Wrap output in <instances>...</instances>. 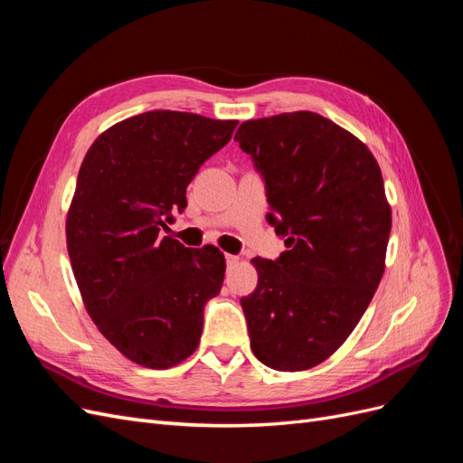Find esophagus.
<instances>
[{
	"label": "esophagus",
	"instance_id": "34e87169",
	"mask_svg": "<svg viewBox=\"0 0 463 463\" xmlns=\"http://www.w3.org/2000/svg\"><path fill=\"white\" fill-rule=\"evenodd\" d=\"M240 257H237V255H226V262H228V266H230V269H232V266H237V264H240Z\"/></svg>",
	"mask_w": 463,
	"mask_h": 463
}]
</instances>
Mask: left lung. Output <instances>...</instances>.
<instances>
[{"instance_id": "8db88e82", "label": "left lung", "mask_w": 463, "mask_h": 463, "mask_svg": "<svg viewBox=\"0 0 463 463\" xmlns=\"http://www.w3.org/2000/svg\"><path fill=\"white\" fill-rule=\"evenodd\" d=\"M235 141L264 177L269 222L288 247L278 260H250V349L276 371L313 369L354 332L384 274L392 210L381 165L313 111L243 121Z\"/></svg>"}]
</instances>
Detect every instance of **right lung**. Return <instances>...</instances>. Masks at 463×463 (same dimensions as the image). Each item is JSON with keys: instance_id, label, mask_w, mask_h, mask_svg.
I'll use <instances>...</instances> for the list:
<instances>
[{"instance_id": "1", "label": "right lung", "mask_w": 463, "mask_h": 463, "mask_svg": "<svg viewBox=\"0 0 463 463\" xmlns=\"http://www.w3.org/2000/svg\"><path fill=\"white\" fill-rule=\"evenodd\" d=\"M235 119L154 109L98 135L80 164L65 237L82 303L104 338L146 369H170L199 347L203 313L226 259L214 245L162 235Z\"/></svg>"}]
</instances>
